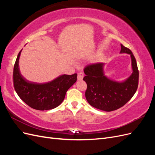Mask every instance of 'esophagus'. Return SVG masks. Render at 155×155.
<instances>
[{
    "instance_id": "34e87169",
    "label": "esophagus",
    "mask_w": 155,
    "mask_h": 155,
    "mask_svg": "<svg viewBox=\"0 0 155 155\" xmlns=\"http://www.w3.org/2000/svg\"><path fill=\"white\" fill-rule=\"evenodd\" d=\"M83 76H84V74H83V72L78 73V79L79 81L82 80L83 78Z\"/></svg>"
}]
</instances>
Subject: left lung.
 <instances>
[{
	"label": "left lung",
	"instance_id": "obj_1",
	"mask_svg": "<svg viewBox=\"0 0 155 155\" xmlns=\"http://www.w3.org/2000/svg\"><path fill=\"white\" fill-rule=\"evenodd\" d=\"M121 54L130 55L133 72L126 80L119 82L107 78L104 73V63L88 65L84 68L87 83L85 97L88 103L97 109L110 112L118 109L127 104L137 91L139 72L137 61L129 48L121 45Z\"/></svg>",
	"mask_w": 155,
	"mask_h": 155
}]
</instances>
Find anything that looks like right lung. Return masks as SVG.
I'll return each mask as SVG.
<instances>
[{
	"instance_id": "add662e5",
	"label": "right lung",
	"mask_w": 155,
	"mask_h": 155,
	"mask_svg": "<svg viewBox=\"0 0 155 155\" xmlns=\"http://www.w3.org/2000/svg\"><path fill=\"white\" fill-rule=\"evenodd\" d=\"M18 53L13 68V85L21 99L33 109L47 110L58 107L64 99L68 89L77 81V74L61 75L51 81L36 83L28 81L19 70Z\"/></svg>"
}]
</instances>
